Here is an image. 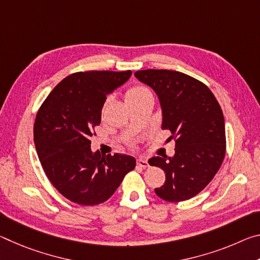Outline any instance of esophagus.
Instances as JSON below:
<instances>
[{
    "label": "esophagus",
    "instance_id": "34e87169",
    "mask_svg": "<svg viewBox=\"0 0 260 260\" xmlns=\"http://www.w3.org/2000/svg\"><path fill=\"white\" fill-rule=\"evenodd\" d=\"M136 164H138V166L142 167V169H147V167H149L148 161L144 159V158H138V160H136Z\"/></svg>",
    "mask_w": 260,
    "mask_h": 260
}]
</instances>
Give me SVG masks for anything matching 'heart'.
Masks as SVG:
<instances>
[{
    "label": "heart",
    "mask_w": 260,
    "mask_h": 260,
    "mask_svg": "<svg viewBox=\"0 0 260 260\" xmlns=\"http://www.w3.org/2000/svg\"><path fill=\"white\" fill-rule=\"evenodd\" d=\"M148 94H150V93H149V90L146 89V88L139 87V86L132 87V88H129L128 90L126 91V94H125L126 103L132 102V101H135V100L141 99V98H143L144 95H148Z\"/></svg>",
    "instance_id": "1"
}]
</instances>
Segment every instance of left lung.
<instances>
[{
	"mask_svg": "<svg viewBox=\"0 0 260 260\" xmlns=\"http://www.w3.org/2000/svg\"><path fill=\"white\" fill-rule=\"evenodd\" d=\"M134 76L155 90L161 107V128L172 134L169 141L175 140L174 156L149 159L166 175L155 192L167 202L191 199L208 186L225 158L222 110L208 86L184 73L150 69Z\"/></svg>",
	"mask_w": 260,
	"mask_h": 260,
	"instance_id": "left-lung-1",
	"label": "left lung"
}]
</instances>
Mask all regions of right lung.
I'll use <instances>...</instances> for the list:
<instances>
[{
  "instance_id": "add662e5",
  "label": "right lung",
  "mask_w": 260,
  "mask_h": 260,
  "mask_svg": "<svg viewBox=\"0 0 260 260\" xmlns=\"http://www.w3.org/2000/svg\"><path fill=\"white\" fill-rule=\"evenodd\" d=\"M129 71L70 74L48 95L34 122V143L47 178L65 199L80 205L108 201L135 158L102 156L90 149L107 95L128 80Z\"/></svg>"
}]
</instances>
